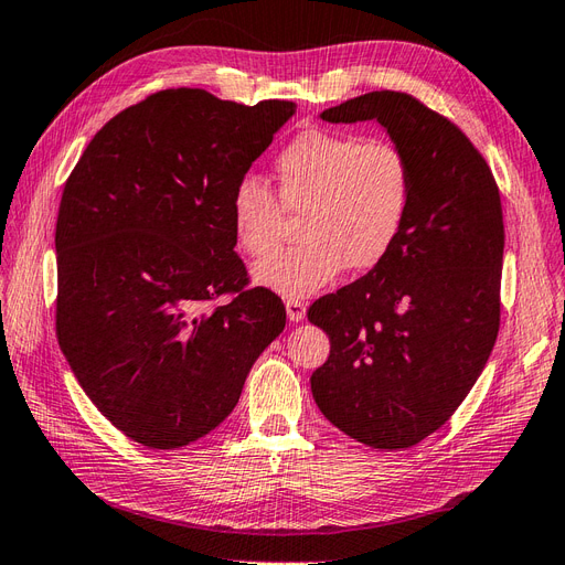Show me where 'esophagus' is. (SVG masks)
I'll return each mask as SVG.
<instances>
[{
    "label": "esophagus",
    "instance_id": "esophagus-1",
    "mask_svg": "<svg viewBox=\"0 0 565 565\" xmlns=\"http://www.w3.org/2000/svg\"><path fill=\"white\" fill-rule=\"evenodd\" d=\"M285 309H287V318L292 320V323H299V320H303V316H307V303L301 299H287Z\"/></svg>",
    "mask_w": 565,
    "mask_h": 565
}]
</instances>
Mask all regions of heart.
Segmentation results:
<instances>
[{"mask_svg": "<svg viewBox=\"0 0 565 565\" xmlns=\"http://www.w3.org/2000/svg\"><path fill=\"white\" fill-rule=\"evenodd\" d=\"M278 196L245 175L231 194L237 247L266 256L282 237L285 212L303 213L301 245L280 249L252 270L256 285L297 299L318 292L342 268L371 270L399 239L414 200V163L390 140L354 132L307 130L276 159Z\"/></svg>", "mask_w": 565, "mask_h": 565, "instance_id": "obj_1", "label": "heart"}]
</instances>
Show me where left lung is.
Wrapping results in <instances>:
<instances>
[{"label":"left lung","instance_id":"8db88e82","mask_svg":"<svg viewBox=\"0 0 565 565\" xmlns=\"http://www.w3.org/2000/svg\"><path fill=\"white\" fill-rule=\"evenodd\" d=\"M320 118L375 120L414 163V200L392 252L309 309L330 338L311 375L318 408L361 445L406 449L451 418L497 342L499 188L468 137L406 93L361 95Z\"/></svg>","mask_w":565,"mask_h":565}]
</instances>
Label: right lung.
<instances>
[{
	"instance_id": "right-lung-1",
	"label": "right lung",
	"mask_w": 565,
	"mask_h": 565,
	"mask_svg": "<svg viewBox=\"0 0 565 565\" xmlns=\"http://www.w3.org/2000/svg\"><path fill=\"white\" fill-rule=\"evenodd\" d=\"M297 104L161 89L114 116L66 180L56 218V338L102 416L149 449H178L231 416L285 328L247 289L231 194ZM234 299L216 310V296Z\"/></svg>"
}]
</instances>
